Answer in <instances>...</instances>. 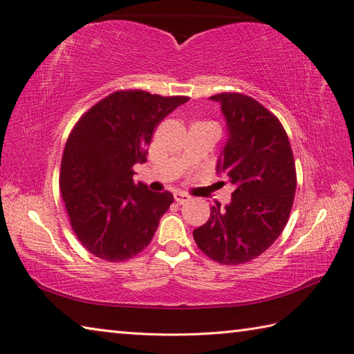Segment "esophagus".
<instances>
[{
    "label": "esophagus",
    "mask_w": 354,
    "mask_h": 354,
    "mask_svg": "<svg viewBox=\"0 0 354 354\" xmlns=\"http://www.w3.org/2000/svg\"><path fill=\"white\" fill-rule=\"evenodd\" d=\"M173 196H175V201L178 202L179 205L184 204V202H187V201H190L189 194H185V193H183V192H176L175 194H173Z\"/></svg>",
    "instance_id": "34e87169"
}]
</instances>
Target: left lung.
<instances>
[{"label": "left lung", "mask_w": 354, "mask_h": 354, "mask_svg": "<svg viewBox=\"0 0 354 354\" xmlns=\"http://www.w3.org/2000/svg\"><path fill=\"white\" fill-rule=\"evenodd\" d=\"M230 138L217 171L234 185L231 204L212 207L207 223L193 231L194 242L221 265L257 259L281 234L297 190V170L283 124L250 95L221 93Z\"/></svg>", "instance_id": "left-lung-1"}]
</instances>
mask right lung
Here are the masks:
<instances>
[{"label":"right lung","instance_id":"add662e5","mask_svg":"<svg viewBox=\"0 0 354 354\" xmlns=\"http://www.w3.org/2000/svg\"><path fill=\"white\" fill-rule=\"evenodd\" d=\"M190 97L120 89L97 102L74 124L64 149L59 187L74 234L104 261H126L153 239L170 192L133 184L156 126Z\"/></svg>","mask_w":354,"mask_h":354}]
</instances>
